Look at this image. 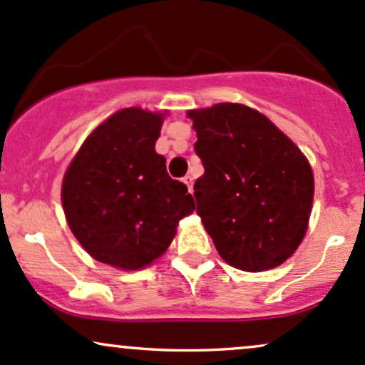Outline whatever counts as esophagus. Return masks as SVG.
<instances>
[{
    "label": "esophagus",
    "mask_w": 365,
    "mask_h": 365,
    "mask_svg": "<svg viewBox=\"0 0 365 365\" xmlns=\"http://www.w3.org/2000/svg\"><path fill=\"white\" fill-rule=\"evenodd\" d=\"M183 183H185V185L189 187V192H190V194H192V190H194V187H192V185H194V178H192L190 175L183 176Z\"/></svg>",
    "instance_id": "1"
}]
</instances>
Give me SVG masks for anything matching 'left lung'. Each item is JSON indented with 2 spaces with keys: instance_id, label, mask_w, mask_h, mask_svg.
Instances as JSON below:
<instances>
[{
  "instance_id": "1",
  "label": "left lung",
  "mask_w": 365,
  "mask_h": 365,
  "mask_svg": "<svg viewBox=\"0 0 365 365\" xmlns=\"http://www.w3.org/2000/svg\"><path fill=\"white\" fill-rule=\"evenodd\" d=\"M204 175L197 215L230 267L265 272L302 244L314 202V171L298 145L265 114L222 102L187 110Z\"/></svg>"
}]
</instances>
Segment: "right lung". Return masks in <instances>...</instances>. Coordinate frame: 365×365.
<instances>
[{"mask_svg":"<svg viewBox=\"0 0 365 365\" xmlns=\"http://www.w3.org/2000/svg\"><path fill=\"white\" fill-rule=\"evenodd\" d=\"M168 110L126 107L88 135L62 180L69 228L91 258L142 270L166 253L180 220L194 213L185 183L166 171L155 142Z\"/></svg>","mask_w":365,"mask_h":365,"instance_id":"obj_1","label":"right lung"}]
</instances>
